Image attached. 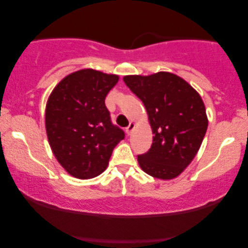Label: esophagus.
Wrapping results in <instances>:
<instances>
[{
    "label": "esophagus",
    "instance_id": "34e87169",
    "mask_svg": "<svg viewBox=\"0 0 248 248\" xmlns=\"http://www.w3.org/2000/svg\"><path fill=\"white\" fill-rule=\"evenodd\" d=\"M134 126H135V125H134L133 122H130V124H128V126L126 127V133H127L128 135H130V134L132 133V131H133Z\"/></svg>",
    "mask_w": 248,
    "mask_h": 248
}]
</instances>
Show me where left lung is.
<instances>
[{
    "mask_svg": "<svg viewBox=\"0 0 248 248\" xmlns=\"http://www.w3.org/2000/svg\"><path fill=\"white\" fill-rule=\"evenodd\" d=\"M124 82L143 103L154 133L149 151L138 155L139 165L152 177H177L198 154L208 128L201 97L169 72L126 76Z\"/></svg>",
    "mask_w": 248,
    "mask_h": 248,
    "instance_id": "1",
    "label": "left lung"
}]
</instances>
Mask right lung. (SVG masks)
<instances>
[{
	"mask_svg": "<svg viewBox=\"0 0 248 248\" xmlns=\"http://www.w3.org/2000/svg\"><path fill=\"white\" fill-rule=\"evenodd\" d=\"M118 77L84 69L64 78L46 105V132L57 161L80 179L96 177L106 169L124 131L111 123L105 105Z\"/></svg>",
	"mask_w": 248,
	"mask_h": 248,
	"instance_id": "1",
	"label": "right lung"
}]
</instances>
